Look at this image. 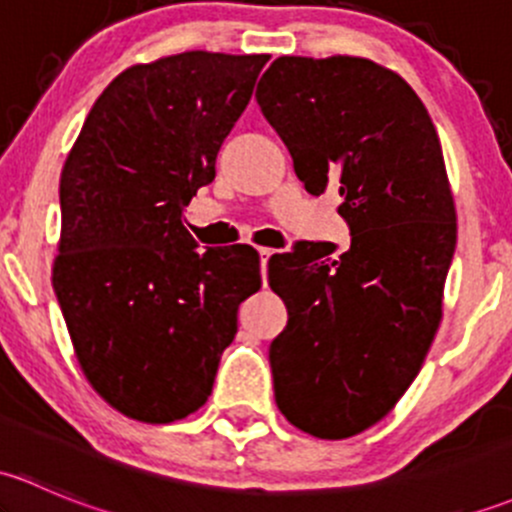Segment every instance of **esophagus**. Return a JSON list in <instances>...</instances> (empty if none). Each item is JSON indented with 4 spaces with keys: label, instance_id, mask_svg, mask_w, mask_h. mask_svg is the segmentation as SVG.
Here are the masks:
<instances>
[{
    "label": "esophagus",
    "instance_id": "34e87169",
    "mask_svg": "<svg viewBox=\"0 0 512 512\" xmlns=\"http://www.w3.org/2000/svg\"><path fill=\"white\" fill-rule=\"evenodd\" d=\"M275 250H270V247H260V250H257V255H260V265H262V277H265V282H267V260H270V255Z\"/></svg>",
    "mask_w": 512,
    "mask_h": 512
}]
</instances>
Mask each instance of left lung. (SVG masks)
<instances>
[{
	"instance_id": "left-lung-1",
	"label": "left lung",
	"mask_w": 512,
	"mask_h": 512,
	"mask_svg": "<svg viewBox=\"0 0 512 512\" xmlns=\"http://www.w3.org/2000/svg\"><path fill=\"white\" fill-rule=\"evenodd\" d=\"M307 193L339 190L352 245L297 242L270 257L287 327L270 344L292 426L339 441L389 414L431 349L456 250L441 141L416 91L361 56H280L257 84Z\"/></svg>"
}]
</instances>
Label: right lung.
<instances>
[{
  "instance_id": "right-lung-1",
  "label": "right lung",
  "mask_w": 512,
  "mask_h": 512,
  "mask_svg": "<svg viewBox=\"0 0 512 512\" xmlns=\"http://www.w3.org/2000/svg\"><path fill=\"white\" fill-rule=\"evenodd\" d=\"M267 54L183 51L133 64L61 170L56 299L86 381L118 414L173 423L208 401L237 307L262 287L250 245H198L183 215Z\"/></svg>"
}]
</instances>
